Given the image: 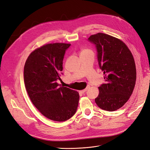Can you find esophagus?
Here are the masks:
<instances>
[{"instance_id": "34e87169", "label": "esophagus", "mask_w": 150, "mask_h": 150, "mask_svg": "<svg viewBox=\"0 0 150 150\" xmlns=\"http://www.w3.org/2000/svg\"><path fill=\"white\" fill-rule=\"evenodd\" d=\"M88 88H89V87H87L86 89H83V90H82V91H80L79 93H81V94H84L85 92L87 91V90L88 89Z\"/></svg>"}]
</instances>
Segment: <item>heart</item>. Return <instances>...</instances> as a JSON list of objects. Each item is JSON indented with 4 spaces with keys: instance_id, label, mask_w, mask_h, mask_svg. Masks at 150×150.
<instances>
[{
    "instance_id": "heart-1",
    "label": "heart",
    "mask_w": 150,
    "mask_h": 150,
    "mask_svg": "<svg viewBox=\"0 0 150 150\" xmlns=\"http://www.w3.org/2000/svg\"><path fill=\"white\" fill-rule=\"evenodd\" d=\"M91 52V51L88 49H83V51H81V53H84V52Z\"/></svg>"
}]
</instances>
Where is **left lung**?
I'll list each match as a JSON object with an SVG mask.
<instances>
[{
	"label": "left lung",
	"instance_id": "left-lung-1",
	"mask_svg": "<svg viewBox=\"0 0 150 150\" xmlns=\"http://www.w3.org/2000/svg\"><path fill=\"white\" fill-rule=\"evenodd\" d=\"M88 40L96 47L105 81L99 87L95 102L103 110L116 111L128 101L133 91L137 79L133 56L123 42L110 35L98 33Z\"/></svg>",
	"mask_w": 150,
	"mask_h": 150
}]
</instances>
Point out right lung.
<instances>
[{
  "label": "right lung",
  "mask_w": 150,
  "mask_h": 150,
  "mask_svg": "<svg viewBox=\"0 0 150 150\" xmlns=\"http://www.w3.org/2000/svg\"><path fill=\"white\" fill-rule=\"evenodd\" d=\"M69 44H48L35 49L27 59L24 79L27 92L35 108L47 118L64 121L74 116L79 93L58 84L63 59Z\"/></svg>",
  "instance_id": "right-lung-1"
}]
</instances>
